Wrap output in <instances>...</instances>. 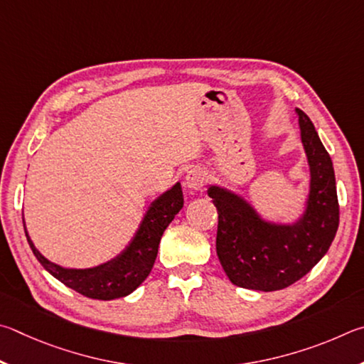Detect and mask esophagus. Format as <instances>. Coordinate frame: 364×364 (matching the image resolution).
<instances>
[{"mask_svg":"<svg viewBox=\"0 0 364 364\" xmlns=\"http://www.w3.org/2000/svg\"><path fill=\"white\" fill-rule=\"evenodd\" d=\"M206 181V172L201 168H192L186 174V186L190 190H201Z\"/></svg>","mask_w":364,"mask_h":364,"instance_id":"34e87169","label":"esophagus"}]
</instances>
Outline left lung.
Listing matches in <instances>:
<instances>
[{"mask_svg":"<svg viewBox=\"0 0 364 364\" xmlns=\"http://www.w3.org/2000/svg\"><path fill=\"white\" fill-rule=\"evenodd\" d=\"M296 114L310 168L309 198L296 222L265 220L241 195L208 187L219 214L215 250L228 279L240 288L265 292L288 288L320 262L339 227L333 161L310 118L299 108Z\"/></svg>","mask_w":364,"mask_h":364,"instance_id":"8db88e82","label":"left lung"}]
</instances>
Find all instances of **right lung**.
I'll return each instance as SVG.
<instances>
[{"mask_svg": "<svg viewBox=\"0 0 364 364\" xmlns=\"http://www.w3.org/2000/svg\"><path fill=\"white\" fill-rule=\"evenodd\" d=\"M182 206V187L177 182L151 203L129 245L117 257L92 269H65L50 262L36 250L25 228V220H22L31 251L50 275L82 296L112 301L131 294L149 277L163 233Z\"/></svg>", "mask_w": 364, "mask_h": 364, "instance_id": "1", "label": "right lung"}]
</instances>
